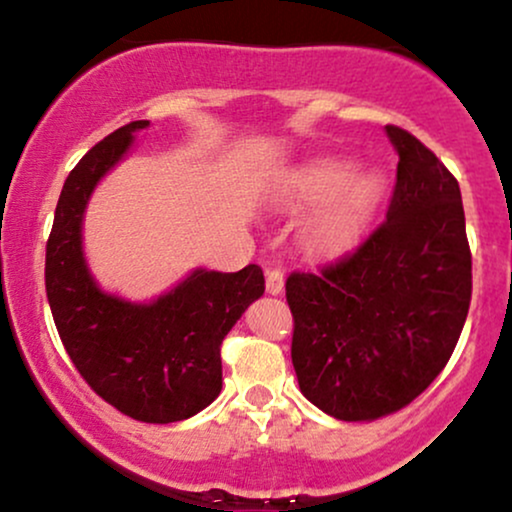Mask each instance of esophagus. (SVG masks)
<instances>
[{
  "mask_svg": "<svg viewBox=\"0 0 512 512\" xmlns=\"http://www.w3.org/2000/svg\"><path fill=\"white\" fill-rule=\"evenodd\" d=\"M284 291V272L281 269H269L267 272V293L279 296Z\"/></svg>",
  "mask_w": 512,
  "mask_h": 512,
  "instance_id": "obj_1",
  "label": "esophagus"
}]
</instances>
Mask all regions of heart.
<instances>
[{"instance_id": "b5f03b06", "label": "heart", "mask_w": 512, "mask_h": 512, "mask_svg": "<svg viewBox=\"0 0 512 512\" xmlns=\"http://www.w3.org/2000/svg\"><path fill=\"white\" fill-rule=\"evenodd\" d=\"M387 192V173L378 166L356 170L346 156H315L286 175L291 207H315L303 228V245L313 255H334L366 231Z\"/></svg>"}]
</instances>
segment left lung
I'll return each instance as SVG.
<instances>
[{
	"mask_svg": "<svg viewBox=\"0 0 512 512\" xmlns=\"http://www.w3.org/2000/svg\"><path fill=\"white\" fill-rule=\"evenodd\" d=\"M385 132L399 156L387 219L354 255L286 279L298 387L342 421L380 419L419 397L472 301L460 185L414 134Z\"/></svg>",
	"mask_w": 512,
	"mask_h": 512,
	"instance_id": "8db88e82",
	"label": "left lung"
}]
</instances>
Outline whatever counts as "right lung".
I'll use <instances>...</instances> for the list:
<instances>
[{
  "label": "right lung",
  "instance_id": "right-lung-1",
  "mask_svg": "<svg viewBox=\"0 0 512 512\" xmlns=\"http://www.w3.org/2000/svg\"><path fill=\"white\" fill-rule=\"evenodd\" d=\"M146 127L149 120L115 129L64 180L45 252V289L64 349L86 383L132 419L173 424L219 397L221 342L264 293V274L257 264L240 272L197 267L154 301L101 289L84 255L88 199Z\"/></svg>",
  "mask_w": 512,
  "mask_h": 512
}]
</instances>
